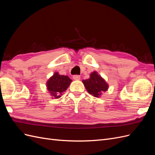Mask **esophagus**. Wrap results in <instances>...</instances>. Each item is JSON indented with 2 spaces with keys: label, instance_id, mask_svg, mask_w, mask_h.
<instances>
[{
  "label": "esophagus",
  "instance_id": "esophagus-1",
  "mask_svg": "<svg viewBox=\"0 0 155 155\" xmlns=\"http://www.w3.org/2000/svg\"><path fill=\"white\" fill-rule=\"evenodd\" d=\"M73 79L74 80H79L80 79V76H78V75H75V76H73Z\"/></svg>",
  "mask_w": 155,
  "mask_h": 155
}]
</instances>
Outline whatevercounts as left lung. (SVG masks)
Returning <instances> with one entry per match:
<instances>
[{"mask_svg": "<svg viewBox=\"0 0 155 155\" xmlns=\"http://www.w3.org/2000/svg\"><path fill=\"white\" fill-rule=\"evenodd\" d=\"M82 82L88 92L96 97H100L102 94L109 88L108 83L96 71L92 72L90 74V78L83 80Z\"/></svg>", "mask_w": 155, "mask_h": 155, "instance_id": "left-lung-1", "label": "left lung"}]
</instances>
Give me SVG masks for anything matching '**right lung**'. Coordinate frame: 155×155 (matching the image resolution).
I'll list each match as a JSON object with an SVG mask.
<instances>
[{
    "label": "right lung",
    "mask_w": 155,
    "mask_h": 155,
    "mask_svg": "<svg viewBox=\"0 0 155 155\" xmlns=\"http://www.w3.org/2000/svg\"><path fill=\"white\" fill-rule=\"evenodd\" d=\"M72 79L67 76L60 75L55 72L46 82V87L53 99H58L61 97L63 92L67 91Z\"/></svg>",
    "instance_id": "obj_1"
}]
</instances>
